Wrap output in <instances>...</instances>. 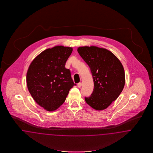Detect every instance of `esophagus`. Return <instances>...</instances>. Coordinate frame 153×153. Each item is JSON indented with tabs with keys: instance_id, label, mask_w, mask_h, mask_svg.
<instances>
[{
	"instance_id": "esophagus-1",
	"label": "esophagus",
	"mask_w": 153,
	"mask_h": 153,
	"mask_svg": "<svg viewBox=\"0 0 153 153\" xmlns=\"http://www.w3.org/2000/svg\"><path fill=\"white\" fill-rule=\"evenodd\" d=\"M81 86H82V83L81 82H79V83L77 84V86H78V88H80L81 87Z\"/></svg>"
}]
</instances>
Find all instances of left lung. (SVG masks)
Returning <instances> with one entry per match:
<instances>
[{"instance_id": "1", "label": "left lung", "mask_w": 153, "mask_h": 153, "mask_svg": "<svg viewBox=\"0 0 153 153\" xmlns=\"http://www.w3.org/2000/svg\"><path fill=\"white\" fill-rule=\"evenodd\" d=\"M92 74L94 88L85 101L97 111L106 109L116 100L125 83L123 67L111 51L97 46H82L77 49Z\"/></svg>"}]
</instances>
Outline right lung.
<instances>
[{
    "instance_id": "obj_1",
    "label": "right lung",
    "mask_w": 153,
    "mask_h": 153,
    "mask_svg": "<svg viewBox=\"0 0 153 153\" xmlns=\"http://www.w3.org/2000/svg\"><path fill=\"white\" fill-rule=\"evenodd\" d=\"M72 48L56 46L42 52L28 69V90L34 100L48 111H54L65 102L74 84L65 62Z\"/></svg>"
}]
</instances>
